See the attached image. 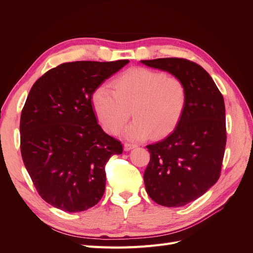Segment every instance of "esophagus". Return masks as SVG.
<instances>
[{"instance_id":"1","label":"esophagus","mask_w":253,"mask_h":253,"mask_svg":"<svg viewBox=\"0 0 253 253\" xmlns=\"http://www.w3.org/2000/svg\"><path fill=\"white\" fill-rule=\"evenodd\" d=\"M136 145L135 144H133V143H129V142H125V144H124V149H125V151H129L131 149H133V148H135Z\"/></svg>"}]
</instances>
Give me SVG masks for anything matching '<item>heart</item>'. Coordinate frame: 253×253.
<instances>
[{"label":"heart","instance_id":"heart-1","mask_svg":"<svg viewBox=\"0 0 253 253\" xmlns=\"http://www.w3.org/2000/svg\"><path fill=\"white\" fill-rule=\"evenodd\" d=\"M114 87L100 84L91 95L99 121L113 135L122 131L133 114L127 138L143 139L151 134L163 137L178 125L187 106L183 81L149 68H131L115 79Z\"/></svg>","mask_w":253,"mask_h":253}]
</instances>
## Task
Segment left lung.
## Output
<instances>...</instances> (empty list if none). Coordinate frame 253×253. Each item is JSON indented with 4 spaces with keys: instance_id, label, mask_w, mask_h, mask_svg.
Here are the masks:
<instances>
[{
    "instance_id": "1",
    "label": "left lung",
    "mask_w": 253,
    "mask_h": 253,
    "mask_svg": "<svg viewBox=\"0 0 253 253\" xmlns=\"http://www.w3.org/2000/svg\"><path fill=\"white\" fill-rule=\"evenodd\" d=\"M186 84L188 101L174 132L147 145L145 190L158 205L182 207L206 193L221 171L227 141L224 97L204 68L183 58L142 60Z\"/></svg>"
}]
</instances>
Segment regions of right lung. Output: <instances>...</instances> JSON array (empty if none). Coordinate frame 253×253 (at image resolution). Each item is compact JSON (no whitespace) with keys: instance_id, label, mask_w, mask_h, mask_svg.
Instances as JSON below:
<instances>
[{"instance_id":"right-lung-1","label":"right lung","mask_w":253,"mask_h":253,"mask_svg":"<svg viewBox=\"0 0 253 253\" xmlns=\"http://www.w3.org/2000/svg\"><path fill=\"white\" fill-rule=\"evenodd\" d=\"M127 63H62L29 91L20 120L22 159L37 192L60 210H87L104 193L105 165L124 149L98 125L91 95Z\"/></svg>"}]
</instances>
